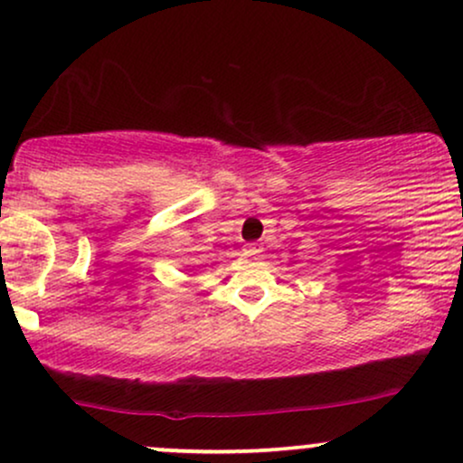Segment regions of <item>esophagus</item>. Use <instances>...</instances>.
Here are the masks:
<instances>
[{"instance_id":"34e87169","label":"esophagus","mask_w":463,"mask_h":463,"mask_svg":"<svg viewBox=\"0 0 463 463\" xmlns=\"http://www.w3.org/2000/svg\"><path fill=\"white\" fill-rule=\"evenodd\" d=\"M261 246H259V243H248L246 246V254H250V257H259V254H261Z\"/></svg>"}]
</instances>
